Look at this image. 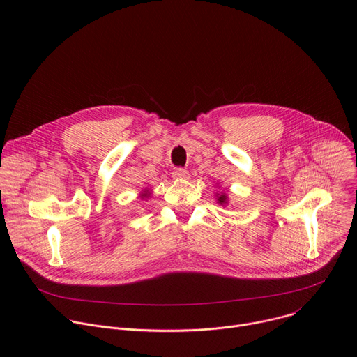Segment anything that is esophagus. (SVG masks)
Wrapping results in <instances>:
<instances>
[{"label": "esophagus", "instance_id": "1", "mask_svg": "<svg viewBox=\"0 0 357 357\" xmlns=\"http://www.w3.org/2000/svg\"><path fill=\"white\" fill-rule=\"evenodd\" d=\"M173 177H174V178H177V180H183V178H187V177H188V172H187L185 169H181V167H178V169H176V170L173 172Z\"/></svg>", "mask_w": 357, "mask_h": 357}]
</instances>
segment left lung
<instances>
[{
    "label": "left lung",
    "instance_id": "obj_1",
    "mask_svg": "<svg viewBox=\"0 0 357 357\" xmlns=\"http://www.w3.org/2000/svg\"><path fill=\"white\" fill-rule=\"evenodd\" d=\"M226 200H227V199H226V196H223V195H222L220 197H218V203H222V204L226 203Z\"/></svg>",
    "mask_w": 357,
    "mask_h": 357
}]
</instances>
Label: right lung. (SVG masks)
I'll return each mask as SVG.
<instances>
[{
	"instance_id": "right-lung-1",
	"label": "right lung",
	"mask_w": 357,
	"mask_h": 357,
	"mask_svg": "<svg viewBox=\"0 0 357 357\" xmlns=\"http://www.w3.org/2000/svg\"><path fill=\"white\" fill-rule=\"evenodd\" d=\"M143 196H147V195H146V193H144V195H143Z\"/></svg>"
}]
</instances>
